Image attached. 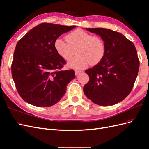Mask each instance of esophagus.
<instances>
[{
    "label": "esophagus",
    "instance_id": "34e87169",
    "mask_svg": "<svg viewBox=\"0 0 149 149\" xmlns=\"http://www.w3.org/2000/svg\"><path fill=\"white\" fill-rule=\"evenodd\" d=\"M81 71H79V70H75V74L77 76V75H78L79 73H81Z\"/></svg>",
    "mask_w": 149,
    "mask_h": 149
}]
</instances>
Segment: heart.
Wrapping results in <instances>:
<instances>
[{"label": "heart", "instance_id": "heart-1", "mask_svg": "<svg viewBox=\"0 0 149 149\" xmlns=\"http://www.w3.org/2000/svg\"><path fill=\"white\" fill-rule=\"evenodd\" d=\"M66 42L57 38L54 43V47L58 55L66 61L71 60L73 55V50L76 49L77 56L69 63L68 66L71 68L83 69L89 64L95 65L99 63L104 56L105 44L97 36L82 29H76L66 36Z\"/></svg>", "mask_w": 149, "mask_h": 149}]
</instances>
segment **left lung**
<instances>
[{
    "label": "left lung",
    "instance_id": "left-lung-1",
    "mask_svg": "<svg viewBox=\"0 0 149 149\" xmlns=\"http://www.w3.org/2000/svg\"><path fill=\"white\" fill-rule=\"evenodd\" d=\"M86 29L100 36L106 51L99 63L85 71L89 80L84 86V93L97 105L116 104L124 100L134 87L140 64L136 48L118 31L103 28Z\"/></svg>",
    "mask_w": 149,
    "mask_h": 149
}]
</instances>
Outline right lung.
Returning a JSON list of instances; mask_svg holds the SVG:
<instances>
[{
	"mask_svg": "<svg viewBox=\"0 0 149 149\" xmlns=\"http://www.w3.org/2000/svg\"><path fill=\"white\" fill-rule=\"evenodd\" d=\"M74 27L42 23L17 42L12 75L18 93L25 102L38 107H49L64 96L68 83L75 78V72L61 70L66 62L58 55L54 43Z\"/></svg>",
	"mask_w": 149,
	"mask_h": 149,
	"instance_id": "right-lung-1",
	"label": "right lung"
}]
</instances>
